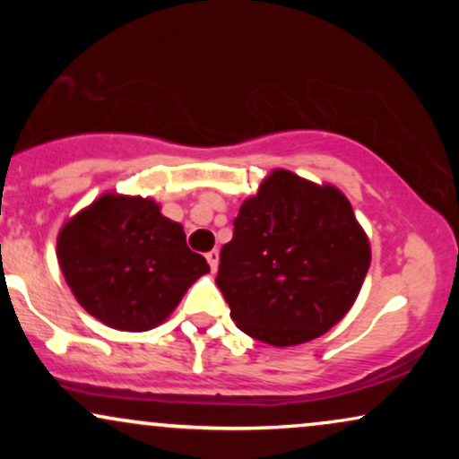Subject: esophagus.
Wrapping results in <instances>:
<instances>
[{
  "label": "esophagus",
  "mask_w": 459,
  "mask_h": 459,
  "mask_svg": "<svg viewBox=\"0 0 459 459\" xmlns=\"http://www.w3.org/2000/svg\"><path fill=\"white\" fill-rule=\"evenodd\" d=\"M218 261H220V252L218 250L207 252V263H209V267H212V272L218 270Z\"/></svg>",
  "instance_id": "obj_1"
}]
</instances>
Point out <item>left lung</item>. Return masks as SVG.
I'll return each instance as SVG.
<instances>
[{"label": "left lung", "mask_w": 459, "mask_h": 459, "mask_svg": "<svg viewBox=\"0 0 459 459\" xmlns=\"http://www.w3.org/2000/svg\"><path fill=\"white\" fill-rule=\"evenodd\" d=\"M368 263V239L350 200L336 187L276 170L239 207L215 284L241 332L287 347L343 319Z\"/></svg>", "instance_id": "obj_1"}]
</instances>
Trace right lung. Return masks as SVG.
Returning <instances> with one entry per match:
<instances>
[{"mask_svg":"<svg viewBox=\"0 0 459 459\" xmlns=\"http://www.w3.org/2000/svg\"><path fill=\"white\" fill-rule=\"evenodd\" d=\"M57 261L73 296L109 328L144 332L161 324L209 272L186 244L183 226L151 198L105 194L68 220Z\"/></svg>","mask_w":459,"mask_h":459,"instance_id":"1","label":"right lung"}]
</instances>
